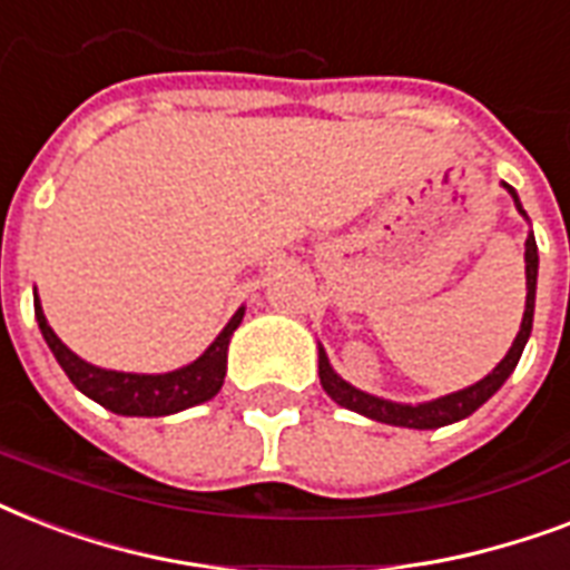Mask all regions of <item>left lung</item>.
Returning a JSON list of instances; mask_svg holds the SVG:
<instances>
[{
	"label": "left lung",
	"mask_w": 570,
	"mask_h": 570,
	"mask_svg": "<svg viewBox=\"0 0 570 570\" xmlns=\"http://www.w3.org/2000/svg\"><path fill=\"white\" fill-rule=\"evenodd\" d=\"M505 189L514 197L518 213L527 218L521 200H518V191H514L512 186H505ZM523 259H527V307H523L521 331H518V337H514L509 355H505L485 379L476 381V384H470V387L459 390V393H450V396L432 399V402H420V405H402V402L370 396L364 390L352 387L348 381H343L334 370H331L328 355H325V348L320 346V381L322 387H325V393H328L337 405L348 407V411H357V414L370 416V420H379V423L405 425V429H441V425L459 423V420L473 414V411H476L479 405H485L488 399L503 387V381L514 373V366H518V361H521L523 355V346H527V340H530L532 313H535V281H539V248H535V236H532V233L527 236V254H523Z\"/></svg>",
	"instance_id": "8db88e82"
}]
</instances>
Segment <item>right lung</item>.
I'll use <instances>...</instances> for the list:
<instances>
[{
    "label": "right lung",
    "mask_w": 570,
    "mask_h": 570,
    "mask_svg": "<svg viewBox=\"0 0 570 570\" xmlns=\"http://www.w3.org/2000/svg\"><path fill=\"white\" fill-rule=\"evenodd\" d=\"M35 316H38L40 334L47 340V346L52 348V355L67 373V379L73 381L76 390H82L85 396L100 402L102 407H109L115 414L165 416L200 405L222 390L224 373H227V346H230L233 331L239 328L245 307L233 313V320L224 325L222 334L213 340V346L206 348L197 361L163 375L115 373V370H100V366L88 364L56 337L38 298H35Z\"/></svg>",
    "instance_id": "right-lung-1"
}]
</instances>
